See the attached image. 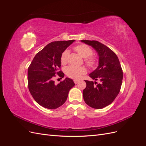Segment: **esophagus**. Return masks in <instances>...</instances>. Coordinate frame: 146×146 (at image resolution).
<instances>
[{
	"label": "esophagus",
	"instance_id": "1",
	"mask_svg": "<svg viewBox=\"0 0 146 146\" xmlns=\"http://www.w3.org/2000/svg\"><path fill=\"white\" fill-rule=\"evenodd\" d=\"M74 82L75 83V84H77V83H78L79 82V80H74Z\"/></svg>",
	"mask_w": 146,
	"mask_h": 146
}]
</instances>
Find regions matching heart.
<instances>
[{
  "label": "heart",
  "instance_id": "1",
  "mask_svg": "<svg viewBox=\"0 0 146 146\" xmlns=\"http://www.w3.org/2000/svg\"><path fill=\"white\" fill-rule=\"evenodd\" d=\"M74 50L77 51L79 54L82 57L85 58V62L87 64L88 67L91 68H94L97 64H98V60L95 56H92L93 51L92 48L85 44H81L77 45L74 47ZM69 55V51L65 50L61 55L60 61L61 64H65L68 62ZM87 72L86 68L85 66H69L66 67L64 69V72L68 77L74 78L78 79L81 78L83 75L85 74Z\"/></svg>",
  "mask_w": 146,
  "mask_h": 146
}]
</instances>
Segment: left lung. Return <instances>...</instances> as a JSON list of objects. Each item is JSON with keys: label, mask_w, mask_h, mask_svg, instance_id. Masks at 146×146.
<instances>
[{"label": "left lung", "mask_w": 146, "mask_h": 146, "mask_svg": "<svg viewBox=\"0 0 146 146\" xmlns=\"http://www.w3.org/2000/svg\"><path fill=\"white\" fill-rule=\"evenodd\" d=\"M91 46L99 56V66L90 74L96 82L85 80L86 86L83 91V99L90 107L101 109L111 104L118 95L122 85L123 72L118 57L112 50L98 41L82 40Z\"/></svg>", "instance_id": "1"}]
</instances>
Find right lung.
<instances>
[{
    "label": "right lung",
    "mask_w": 146,
    "mask_h": 146,
    "mask_svg": "<svg viewBox=\"0 0 146 146\" xmlns=\"http://www.w3.org/2000/svg\"><path fill=\"white\" fill-rule=\"evenodd\" d=\"M74 40L52 42L37 53L28 68V87L33 98L42 107L55 109L64 104L69 90L75 85L66 77L58 85L54 81L56 75L63 78L60 57Z\"/></svg>",
    "instance_id": "obj_1"
}]
</instances>
